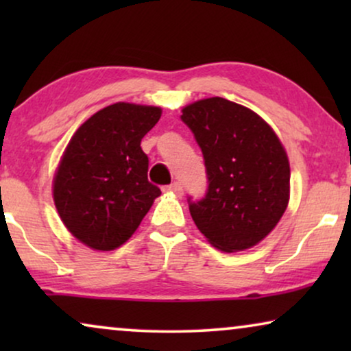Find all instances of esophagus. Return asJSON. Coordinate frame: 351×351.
<instances>
[{"instance_id":"1","label":"esophagus","mask_w":351,"mask_h":351,"mask_svg":"<svg viewBox=\"0 0 351 351\" xmlns=\"http://www.w3.org/2000/svg\"><path fill=\"white\" fill-rule=\"evenodd\" d=\"M165 191H167V193H174L177 196H182V193H184V186H182L179 182H174V184L165 186Z\"/></svg>"}]
</instances>
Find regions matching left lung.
<instances>
[{"mask_svg": "<svg viewBox=\"0 0 351 351\" xmlns=\"http://www.w3.org/2000/svg\"><path fill=\"white\" fill-rule=\"evenodd\" d=\"M203 152L208 191L189 208L214 247L244 251L261 243L289 203V160L275 131L252 110L222 97L182 110Z\"/></svg>", "mask_w": 351, "mask_h": 351, "instance_id": "8db88e82", "label": "left lung"}]
</instances>
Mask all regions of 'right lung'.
<instances>
[{
    "mask_svg": "<svg viewBox=\"0 0 351 351\" xmlns=\"http://www.w3.org/2000/svg\"><path fill=\"white\" fill-rule=\"evenodd\" d=\"M160 118V107L108 105L81 124L66 145L52 193L62 222L86 246H121L161 195L148 182V156L141 147Z\"/></svg>",
    "mask_w": 351,
    "mask_h": 351,
    "instance_id": "right-lung-1",
    "label": "right lung"
}]
</instances>
